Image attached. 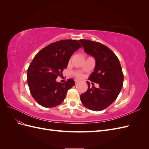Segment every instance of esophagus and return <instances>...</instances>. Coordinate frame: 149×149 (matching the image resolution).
I'll return each instance as SVG.
<instances>
[{
    "label": "esophagus",
    "mask_w": 149,
    "mask_h": 149,
    "mask_svg": "<svg viewBox=\"0 0 149 149\" xmlns=\"http://www.w3.org/2000/svg\"><path fill=\"white\" fill-rule=\"evenodd\" d=\"M78 81H77V80L75 81V84H78Z\"/></svg>",
    "instance_id": "esophagus-1"
}]
</instances>
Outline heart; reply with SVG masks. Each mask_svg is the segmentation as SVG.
Instances as JSON below:
<instances>
[{
	"label": "heart",
	"mask_w": 149,
	"mask_h": 149,
	"mask_svg": "<svg viewBox=\"0 0 149 149\" xmlns=\"http://www.w3.org/2000/svg\"><path fill=\"white\" fill-rule=\"evenodd\" d=\"M76 77H77L78 78H81V74H79V73H76Z\"/></svg>",
	"instance_id": "b5f03b06"
}]
</instances>
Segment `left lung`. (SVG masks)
Segmentation results:
<instances>
[{"mask_svg":"<svg viewBox=\"0 0 149 149\" xmlns=\"http://www.w3.org/2000/svg\"><path fill=\"white\" fill-rule=\"evenodd\" d=\"M84 52L94 58L96 65L88 78L100 87H90L80 96L88 109L100 111L106 109L118 97L123 88L124 75L119 60L114 52L104 45L88 40H79Z\"/></svg>","mask_w":149,"mask_h":149,"instance_id":"1","label":"left lung"}]
</instances>
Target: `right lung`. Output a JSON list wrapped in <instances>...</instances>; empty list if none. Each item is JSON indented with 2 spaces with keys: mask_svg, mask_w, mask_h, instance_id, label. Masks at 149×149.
Here are the masks:
<instances>
[{
  "mask_svg": "<svg viewBox=\"0 0 149 149\" xmlns=\"http://www.w3.org/2000/svg\"><path fill=\"white\" fill-rule=\"evenodd\" d=\"M79 48L82 46L77 40H60L48 45L35 55L28 68L27 83L31 96L40 105L53 107L64 101L68 90L74 86V81L68 79L61 83L56 79Z\"/></svg>",
  "mask_w": 149,
  "mask_h": 149,
  "instance_id": "add662e5",
  "label": "right lung"
}]
</instances>
